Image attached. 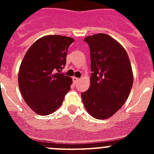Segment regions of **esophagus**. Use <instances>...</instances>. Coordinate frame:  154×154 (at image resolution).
<instances>
[{
    "label": "esophagus",
    "mask_w": 154,
    "mask_h": 154,
    "mask_svg": "<svg viewBox=\"0 0 154 154\" xmlns=\"http://www.w3.org/2000/svg\"><path fill=\"white\" fill-rule=\"evenodd\" d=\"M72 80H73V82H75V83H76V84H77V82H80V78H77V77H72Z\"/></svg>",
    "instance_id": "esophagus-1"
}]
</instances>
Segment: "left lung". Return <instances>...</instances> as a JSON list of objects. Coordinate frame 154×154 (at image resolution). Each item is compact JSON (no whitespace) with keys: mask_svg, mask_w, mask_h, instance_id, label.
Segmentation results:
<instances>
[{"mask_svg":"<svg viewBox=\"0 0 154 154\" xmlns=\"http://www.w3.org/2000/svg\"><path fill=\"white\" fill-rule=\"evenodd\" d=\"M90 49V86L82 94L87 112L97 119H107L122 107L131 91L134 74L124 47L105 33L85 37Z\"/></svg>","mask_w":154,"mask_h":154,"instance_id":"obj_1","label":"left lung"}]
</instances>
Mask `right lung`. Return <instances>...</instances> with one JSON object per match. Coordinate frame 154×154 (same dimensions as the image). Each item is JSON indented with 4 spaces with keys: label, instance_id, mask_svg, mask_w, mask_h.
<instances>
[{
    "label": "right lung",
    "instance_id": "1",
    "mask_svg": "<svg viewBox=\"0 0 154 154\" xmlns=\"http://www.w3.org/2000/svg\"><path fill=\"white\" fill-rule=\"evenodd\" d=\"M73 42L72 37L47 35L37 40L25 53L19 68L18 85L26 104L37 114L55 112L69 91L72 78L60 72Z\"/></svg>",
    "mask_w": 154,
    "mask_h": 154
}]
</instances>
